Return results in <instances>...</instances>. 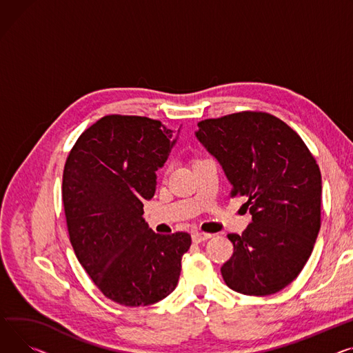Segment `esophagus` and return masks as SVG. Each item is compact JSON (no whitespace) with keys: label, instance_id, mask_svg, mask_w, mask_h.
Listing matches in <instances>:
<instances>
[{"label":"esophagus","instance_id":"1","mask_svg":"<svg viewBox=\"0 0 353 353\" xmlns=\"http://www.w3.org/2000/svg\"><path fill=\"white\" fill-rule=\"evenodd\" d=\"M211 237H213V236H211V234L201 232V231H194V232L192 234V239H193L194 243H203V241H205V240H208V239H211Z\"/></svg>","mask_w":353,"mask_h":353}]
</instances>
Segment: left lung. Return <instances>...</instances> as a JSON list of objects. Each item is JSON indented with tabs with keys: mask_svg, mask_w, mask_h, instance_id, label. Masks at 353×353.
I'll return each mask as SVG.
<instances>
[{
	"mask_svg": "<svg viewBox=\"0 0 353 353\" xmlns=\"http://www.w3.org/2000/svg\"><path fill=\"white\" fill-rule=\"evenodd\" d=\"M200 143L247 197L248 228L228 234L234 245L221 267L225 284L264 296L290 285L314 250L321 228V170L299 134L265 112H239L197 123Z\"/></svg>",
	"mask_w": 353,
	"mask_h": 353,
	"instance_id": "1",
	"label": "left lung"
}]
</instances>
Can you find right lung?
I'll use <instances>...</instances> for the list:
<instances>
[{
  "mask_svg": "<svg viewBox=\"0 0 353 353\" xmlns=\"http://www.w3.org/2000/svg\"><path fill=\"white\" fill-rule=\"evenodd\" d=\"M176 143L173 130L145 116L108 114L69 152L62 201L70 244L101 292L125 307H146L172 294L187 232L156 234L143 201Z\"/></svg>",
  "mask_w": 353,
  "mask_h": 353,
  "instance_id": "1",
  "label": "right lung"
}]
</instances>
